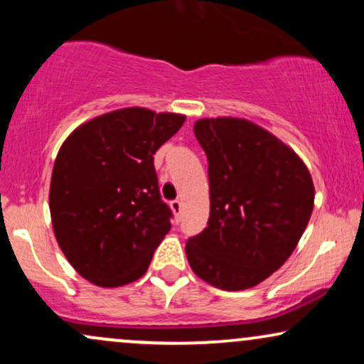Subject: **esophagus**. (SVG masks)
Instances as JSON below:
<instances>
[{
	"label": "esophagus",
	"mask_w": 364,
	"mask_h": 364,
	"mask_svg": "<svg viewBox=\"0 0 364 364\" xmlns=\"http://www.w3.org/2000/svg\"><path fill=\"white\" fill-rule=\"evenodd\" d=\"M169 207H171V210H173V214L179 217V214H181V210H183V203L179 202V200H174V202H171Z\"/></svg>",
	"instance_id": "esophagus-1"
}]
</instances>
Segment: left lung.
Segmentation results:
<instances>
[{
  "label": "left lung",
  "instance_id": "1",
  "mask_svg": "<svg viewBox=\"0 0 364 364\" xmlns=\"http://www.w3.org/2000/svg\"><path fill=\"white\" fill-rule=\"evenodd\" d=\"M208 159V225L186 243L191 270L223 291L270 277L301 240L315 205L303 159L274 133L245 118L195 121Z\"/></svg>",
  "mask_w": 364,
  "mask_h": 364
}]
</instances>
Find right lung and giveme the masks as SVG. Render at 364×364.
Masks as SVG:
<instances>
[{
    "label": "right lung",
    "mask_w": 364,
    "mask_h": 364,
    "mask_svg": "<svg viewBox=\"0 0 364 364\" xmlns=\"http://www.w3.org/2000/svg\"><path fill=\"white\" fill-rule=\"evenodd\" d=\"M185 119L123 107L85 121L63 141L49 186L53 231L66 260L89 282L121 287L147 272L171 229L154 154Z\"/></svg>",
    "instance_id": "right-lung-1"
}]
</instances>
